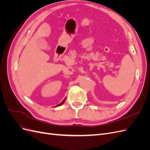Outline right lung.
Wrapping results in <instances>:
<instances>
[{"label":"right lung","instance_id":"add662e5","mask_svg":"<svg viewBox=\"0 0 150 150\" xmlns=\"http://www.w3.org/2000/svg\"><path fill=\"white\" fill-rule=\"evenodd\" d=\"M65 100H66V98H65V99H64V100H63V101H62V102H61V103L60 104H58V105H57V106H56V107H57V106H61V105H62V104L63 103H64Z\"/></svg>","mask_w":150,"mask_h":150}]
</instances>
